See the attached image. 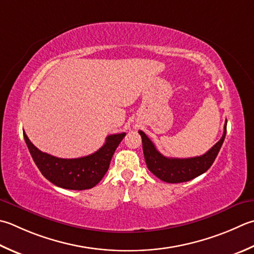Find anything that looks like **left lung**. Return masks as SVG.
Here are the masks:
<instances>
[{"label": "left lung", "instance_id": "left-lung-1", "mask_svg": "<svg viewBox=\"0 0 254 254\" xmlns=\"http://www.w3.org/2000/svg\"><path fill=\"white\" fill-rule=\"evenodd\" d=\"M142 137L143 153L146 166L154 175L165 183H184L201 175L209 170L219 153L227 133V121L219 141L201 156L190 158H171L162 155L153 142L143 131H138Z\"/></svg>", "mask_w": 254, "mask_h": 254}]
</instances>
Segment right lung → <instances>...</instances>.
Masks as SVG:
<instances>
[{
  "instance_id": "obj_1",
  "label": "right lung",
  "mask_w": 254,
  "mask_h": 254,
  "mask_svg": "<svg viewBox=\"0 0 254 254\" xmlns=\"http://www.w3.org/2000/svg\"><path fill=\"white\" fill-rule=\"evenodd\" d=\"M33 160L45 178L64 190H90L102 180L126 133L112 134L97 152L79 158H59L39 151L23 131Z\"/></svg>"
}]
</instances>
